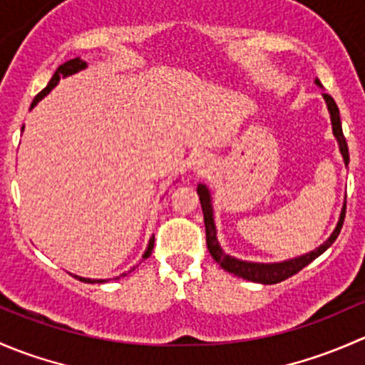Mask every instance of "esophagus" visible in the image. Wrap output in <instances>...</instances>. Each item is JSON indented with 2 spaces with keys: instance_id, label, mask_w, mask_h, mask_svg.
<instances>
[{
  "instance_id": "obj_1",
  "label": "esophagus",
  "mask_w": 365,
  "mask_h": 365,
  "mask_svg": "<svg viewBox=\"0 0 365 365\" xmlns=\"http://www.w3.org/2000/svg\"><path fill=\"white\" fill-rule=\"evenodd\" d=\"M212 168H213V160L210 155L197 157V160L194 162V171H196V175H206Z\"/></svg>"
}]
</instances>
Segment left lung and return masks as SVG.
<instances>
[{
    "mask_svg": "<svg viewBox=\"0 0 365 365\" xmlns=\"http://www.w3.org/2000/svg\"><path fill=\"white\" fill-rule=\"evenodd\" d=\"M319 88H322V83L318 79L314 81ZM323 98L327 102V108H329L330 113V121H332V132L337 139V145H339V152L344 159V165L348 168L349 164V155H348V145H346L344 134H342L341 127V116H339V108L334 102V98L330 95L323 93ZM197 196H200L201 208H203V217H205V230H206V245H208V251L212 254V257L215 259V263H219L220 267L224 268L230 274L237 275V277L247 279V281L259 282V284H277V282L284 281V279L292 277L297 272H300L302 268L307 267L311 261H314L316 257L322 256L330 245L336 242V238L339 237L342 222H344L346 215V201L342 205L339 220H337L336 227L330 233V237L323 242L319 247H316L314 251L302 254L298 257H292V259L279 261V263H254V261H244L238 259V257L230 256L222 251L219 240H217V230H215V219H213V206H212V194H210L208 187L205 183H200L197 185Z\"/></svg>",
    "mask_w": 365,
    "mask_h": 365,
    "instance_id": "obj_1",
    "label": "left lung"
}]
</instances>
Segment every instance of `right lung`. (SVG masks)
Instances as JSON below:
<instances>
[{"mask_svg":"<svg viewBox=\"0 0 365 365\" xmlns=\"http://www.w3.org/2000/svg\"><path fill=\"white\" fill-rule=\"evenodd\" d=\"M86 67H88V63H86V61L81 60V58H73V60H68V61H65L63 65H60V67L56 68V72H54V76L51 77L49 84H47V86L43 88V90L40 91L38 95H36L35 101L31 102V109L35 108V106L38 104V102L42 101V98L46 97L47 93H51V90H53V88L56 86L58 83H60V79H65V77L73 76V73L81 72V70H84ZM23 128H24V127H23ZM153 242H155V237L150 238L148 247H146V251H145V254H143V257H148L150 254H152V251H153ZM132 270H134V268H132ZM123 275H127V274H123ZM76 277L79 279V281H83V282H106L104 279H86V277H79V275H76ZM116 279H118V277H116Z\"/></svg>","mask_w":365,"mask_h":365,"instance_id":"obj_1","label":"right lung"}]
</instances>
